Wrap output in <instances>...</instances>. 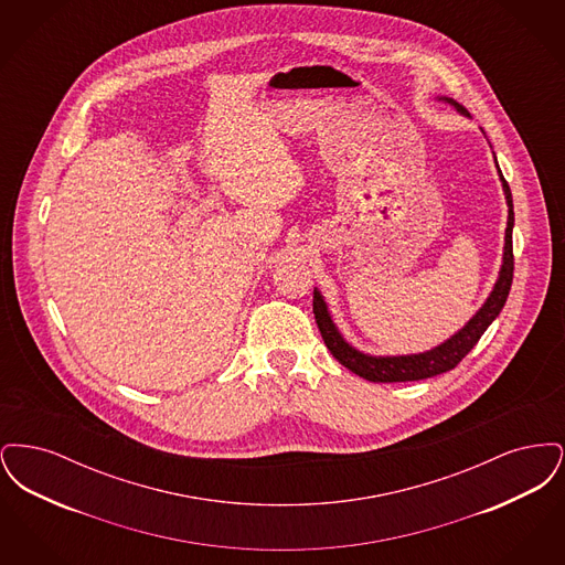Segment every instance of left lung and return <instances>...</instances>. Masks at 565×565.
<instances>
[{
    "label": "left lung",
    "mask_w": 565,
    "mask_h": 565,
    "mask_svg": "<svg viewBox=\"0 0 565 565\" xmlns=\"http://www.w3.org/2000/svg\"><path fill=\"white\" fill-rule=\"evenodd\" d=\"M438 99L454 106L459 114L468 116L466 109L456 104L454 99H449V97H438ZM493 159H495V154H493ZM495 167H498V161H495ZM498 173H500V182H502L507 205H509L502 267H500L498 279L493 284V290L487 296L481 309L466 322L463 328H459L454 337H449L445 343H440L431 350L422 351V353H408V355H371V353L355 350L343 339L337 323L332 322V316L328 311V305L323 300L322 292L318 288L313 290V313H316L318 328L322 332L323 343L345 369H350L351 373H355V375L362 376L366 381H373V383L419 381V379H428V376L443 375V373L456 369L457 364L461 362V358H466V353L479 343V339L483 337L489 323L500 316V311H502V307L509 298V292H511L512 269H514V258H512L514 212H512L511 189H509V182L504 180L500 167H498Z\"/></svg>",
    "instance_id": "8db88e82"
}]
</instances>
